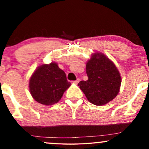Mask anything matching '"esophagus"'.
<instances>
[{"label":"esophagus","mask_w":149,"mask_h":149,"mask_svg":"<svg viewBox=\"0 0 149 149\" xmlns=\"http://www.w3.org/2000/svg\"><path fill=\"white\" fill-rule=\"evenodd\" d=\"M79 81H80V79H79V78H77V79H76V80H75V81H73V83H74V84H78V83H79Z\"/></svg>","instance_id":"obj_1"}]
</instances>
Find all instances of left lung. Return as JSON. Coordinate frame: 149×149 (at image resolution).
I'll return each mask as SVG.
<instances>
[{"mask_svg": "<svg viewBox=\"0 0 149 149\" xmlns=\"http://www.w3.org/2000/svg\"><path fill=\"white\" fill-rule=\"evenodd\" d=\"M88 80L78 83L90 103L105 105L117 96L121 85V76L115 64L101 52H95L86 63Z\"/></svg>", "mask_w": 149, "mask_h": 149, "instance_id": "obj_1", "label": "left lung"}]
</instances>
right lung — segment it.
<instances>
[{"label": "right lung", "instance_id": "add662e5", "mask_svg": "<svg viewBox=\"0 0 149 149\" xmlns=\"http://www.w3.org/2000/svg\"><path fill=\"white\" fill-rule=\"evenodd\" d=\"M29 91L38 103L50 106L57 103L71 86L64 71L56 62L38 66L29 79Z\"/></svg>", "mask_w": 149, "mask_h": 149}]
</instances>
